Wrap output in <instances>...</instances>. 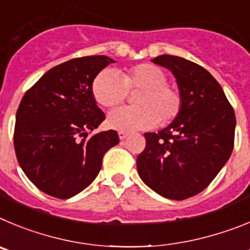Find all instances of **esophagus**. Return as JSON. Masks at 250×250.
Returning a JSON list of instances; mask_svg holds the SVG:
<instances>
[{"label": "esophagus", "instance_id": "34e87169", "mask_svg": "<svg viewBox=\"0 0 250 250\" xmlns=\"http://www.w3.org/2000/svg\"><path fill=\"white\" fill-rule=\"evenodd\" d=\"M127 136H128V132H125V130H120V132H118V137H120L121 141L127 138Z\"/></svg>", "mask_w": 250, "mask_h": 250}]
</instances>
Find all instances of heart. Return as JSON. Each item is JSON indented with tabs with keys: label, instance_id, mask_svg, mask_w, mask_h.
Wrapping results in <instances>:
<instances>
[{
	"label": "heart",
	"instance_id": "1",
	"mask_svg": "<svg viewBox=\"0 0 250 250\" xmlns=\"http://www.w3.org/2000/svg\"><path fill=\"white\" fill-rule=\"evenodd\" d=\"M166 72L152 63H141L125 69L122 76L105 68L92 82L96 102L112 108L127 98L128 92H136L132 107H120L108 114L107 125L117 130L146 129L167 125L179 116L183 97L178 88L169 84Z\"/></svg>",
	"mask_w": 250,
	"mask_h": 250
}]
</instances>
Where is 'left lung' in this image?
Returning a JSON list of instances; mask_svg holds the SVG:
<instances>
[{"label":"left lung","instance_id":"8db88e82","mask_svg":"<svg viewBox=\"0 0 250 250\" xmlns=\"http://www.w3.org/2000/svg\"><path fill=\"white\" fill-rule=\"evenodd\" d=\"M152 62L172 71L183 105L168 127L145 133L146 148L137 157V169L154 192L182 201L206 189L230 157L234 109L219 83L199 64L169 55Z\"/></svg>","mask_w":250,"mask_h":250}]
</instances>
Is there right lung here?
I'll list each match as a JSON object with an SVG mask.
<instances>
[{
  "instance_id": "add662e5",
  "label": "right lung",
  "mask_w": 250,
  "mask_h": 250,
  "mask_svg": "<svg viewBox=\"0 0 250 250\" xmlns=\"http://www.w3.org/2000/svg\"><path fill=\"white\" fill-rule=\"evenodd\" d=\"M113 62L107 56L69 60L46 72L22 97L13 133L16 157L46 194L67 199L82 192L100 173L104 153L118 145L113 129L88 137L105 118L92 82Z\"/></svg>"
}]
</instances>
